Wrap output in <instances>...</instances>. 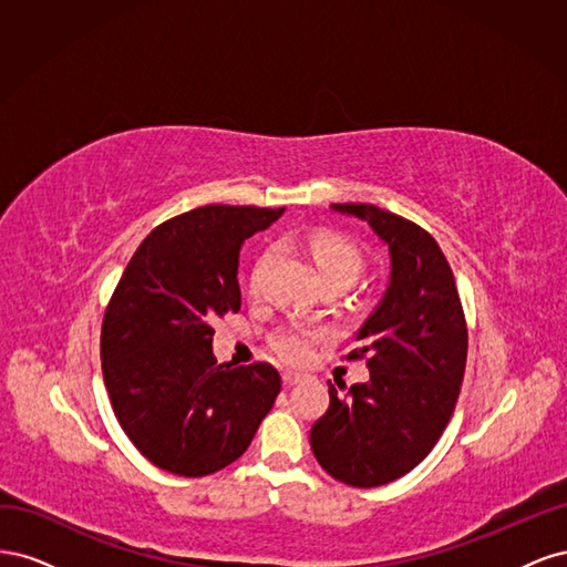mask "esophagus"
Here are the masks:
<instances>
[{"mask_svg":"<svg viewBox=\"0 0 567 567\" xmlns=\"http://www.w3.org/2000/svg\"><path fill=\"white\" fill-rule=\"evenodd\" d=\"M300 381H302V375H300V373L284 371V383H286V385H296V383H300Z\"/></svg>","mask_w":567,"mask_h":567,"instance_id":"1","label":"esophagus"}]
</instances>
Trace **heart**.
<instances>
[{
    "label": "heart",
    "mask_w": 567,
    "mask_h": 567,
    "mask_svg": "<svg viewBox=\"0 0 567 567\" xmlns=\"http://www.w3.org/2000/svg\"><path fill=\"white\" fill-rule=\"evenodd\" d=\"M310 250L312 260L319 269V277L323 284L329 281H342V284H354L359 274L364 267V257L359 248L350 241V238L340 234H317L310 238ZM267 257H260L255 262L250 274V290L257 293L262 284V269H265ZM323 338L321 329L305 323H290L286 329L277 331L271 336V350L277 352L284 362L288 364H302L312 357V350L317 342Z\"/></svg>",
    "instance_id": "1"
}]
</instances>
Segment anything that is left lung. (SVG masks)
<instances>
[{
  "label": "left lung",
  "mask_w": 567,
  "mask_h": 567,
  "mask_svg": "<svg viewBox=\"0 0 567 567\" xmlns=\"http://www.w3.org/2000/svg\"><path fill=\"white\" fill-rule=\"evenodd\" d=\"M364 219L390 250V284L346 359H367L369 383L331 404L312 425L319 466L350 487L392 483L431 454L447 427L466 371L468 326L447 257L414 221L371 203H333Z\"/></svg>",
  "instance_id": "1"
}]
</instances>
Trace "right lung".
<instances>
[{
  "instance_id": "add662e5",
  "label": "right lung",
  "mask_w": 567,
  "mask_h": 567,
  "mask_svg": "<svg viewBox=\"0 0 567 567\" xmlns=\"http://www.w3.org/2000/svg\"><path fill=\"white\" fill-rule=\"evenodd\" d=\"M281 215L203 205L153 229L120 277L101 326V369L117 423L153 466L217 473L274 406L279 371L217 364L213 321L241 310L238 252Z\"/></svg>"
}]
</instances>
